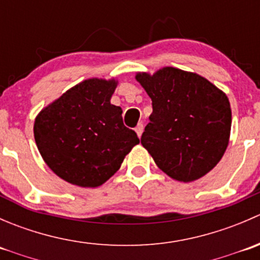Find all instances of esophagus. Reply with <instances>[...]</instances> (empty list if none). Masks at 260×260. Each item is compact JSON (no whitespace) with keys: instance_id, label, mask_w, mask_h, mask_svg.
<instances>
[{"instance_id":"esophagus-1","label":"esophagus","mask_w":260,"mask_h":260,"mask_svg":"<svg viewBox=\"0 0 260 260\" xmlns=\"http://www.w3.org/2000/svg\"><path fill=\"white\" fill-rule=\"evenodd\" d=\"M143 128H145V125H143V123H138L137 127H136V133H137L138 137H141V136H142Z\"/></svg>"}]
</instances>
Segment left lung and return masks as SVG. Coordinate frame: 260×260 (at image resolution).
Masks as SVG:
<instances>
[{"instance_id": "8db88e82", "label": "left lung", "mask_w": 260, "mask_h": 260, "mask_svg": "<svg viewBox=\"0 0 260 260\" xmlns=\"http://www.w3.org/2000/svg\"><path fill=\"white\" fill-rule=\"evenodd\" d=\"M136 79L152 99L141 143L172 179L198 180L221 159L232 128L228 96L193 73L164 68Z\"/></svg>"}]
</instances>
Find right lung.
I'll list each match as a JSON object with an SVG mask.
<instances>
[{
  "instance_id": "1",
  "label": "right lung",
  "mask_w": 260,
  "mask_h": 260,
  "mask_svg": "<svg viewBox=\"0 0 260 260\" xmlns=\"http://www.w3.org/2000/svg\"><path fill=\"white\" fill-rule=\"evenodd\" d=\"M115 86V80H84L36 117L34 136L44 161L73 185L101 186L140 143L123 124L122 108L111 104Z\"/></svg>"
}]
</instances>
